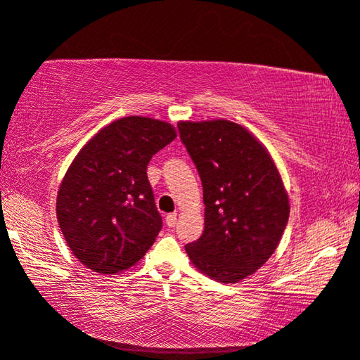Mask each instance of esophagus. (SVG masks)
<instances>
[{
  "label": "esophagus",
  "mask_w": 360,
  "mask_h": 360,
  "mask_svg": "<svg viewBox=\"0 0 360 360\" xmlns=\"http://www.w3.org/2000/svg\"><path fill=\"white\" fill-rule=\"evenodd\" d=\"M166 224L169 226V228H175V224H176V215H175V213H170V215L166 217Z\"/></svg>",
  "instance_id": "obj_1"
}]
</instances>
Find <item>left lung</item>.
<instances>
[{
	"label": "left lung",
	"mask_w": 360,
	"mask_h": 360,
	"mask_svg": "<svg viewBox=\"0 0 360 360\" xmlns=\"http://www.w3.org/2000/svg\"><path fill=\"white\" fill-rule=\"evenodd\" d=\"M180 139L204 190L205 228L185 250L200 272L221 283L253 275L274 255L289 200L269 151L228 120L180 122Z\"/></svg>",
	"instance_id": "left-lung-1"
}]
</instances>
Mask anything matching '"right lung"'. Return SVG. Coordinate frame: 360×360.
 Listing matches in <instances>:
<instances>
[{
  "label": "right lung",
  "mask_w": 360,
  "mask_h": 360,
  "mask_svg": "<svg viewBox=\"0 0 360 360\" xmlns=\"http://www.w3.org/2000/svg\"><path fill=\"white\" fill-rule=\"evenodd\" d=\"M169 123L124 117L79 151L56 198L68 247L85 267L118 274L142 259L162 228L147 166L175 139Z\"/></svg>",
  "instance_id": "add662e5"
}]
</instances>
